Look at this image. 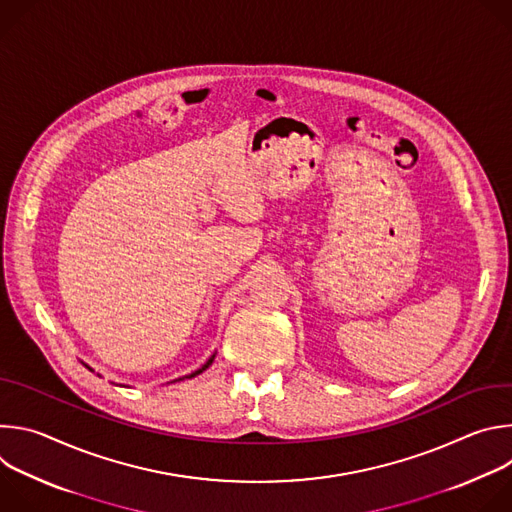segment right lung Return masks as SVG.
Here are the masks:
<instances>
[{"mask_svg":"<svg viewBox=\"0 0 512 512\" xmlns=\"http://www.w3.org/2000/svg\"><path fill=\"white\" fill-rule=\"evenodd\" d=\"M212 358H214V356H212ZM212 358H210V360H208V362H206V364H204V367H202V369H198V371H196V373H192V375H188V379H192V377H196V375H200V373H202V371H206V369H208V364H210V362H212Z\"/></svg>","mask_w":512,"mask_h":512,"instance_id":"right-lung-1","label":"right lung"}]
</instances>
